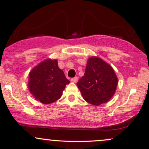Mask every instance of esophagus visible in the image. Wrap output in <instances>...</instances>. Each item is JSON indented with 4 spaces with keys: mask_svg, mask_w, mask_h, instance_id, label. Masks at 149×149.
I'll use <instances>...</instances> for the list:
<instances>
[{
    "mask_svg": "<svg viewBox=\"0 0 149 149\" xmlns=\"http://www.w3.org/2000/svg\"><path fill=\"white\" fill-rule=\"evenodd\" d=\"M71 81L73 82V83H77V82L78 81V77H74V78H72Z\"/></svg>",
    "mask_w": 149,
    "mask_h": 149,
    "instance_id": "34e87169",
    "label": "esophagus"
}]
</instances>
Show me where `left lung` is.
I'll return each instance as SVG.
<instances>
[{
  "instance_id": "left-lung-1",
  "label": "left lung",
  "mask_w": 149,
  "mask_h": 149,
  "mask_svg": "<svg viewBox=\"0 0 149 149\" xmlns=\"http://www.w3.org/2000/svg\"><path fill=\"white\" fill-rule=\"evenodd\" d=\"M117 84L113 68L100 57L92 56L88 60L85 74L77 85L86 102L99 106L111 100Z\"/></svg>"
}]
</instances>
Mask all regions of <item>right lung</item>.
Here are the masks:
<instances>
[{
  "label": "right lung",
  "mask_w": 149,
  "mask_h": 149,
  "mask_svg": "<svg viewBox=\"0 0 149 149\" xmlns=\"http://www.w3.org/2000/svg\"><path fill=\"white\" fill-rule=\"evenodd\" d=\"M57 60L45 59L29 74L28 88L36 100L44 104L57 101L70 81L58 66Z\"/></svg>",
  "instance_id": "1"
}]
</instances>
